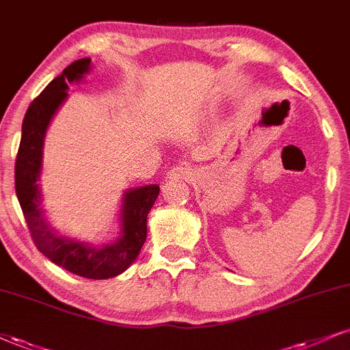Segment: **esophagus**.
I'll return each mask as SVG.
<instances>
[{
    "mask_svg": "<svg viewBox=\"0 0 350 350\" xmlns=\"http://www.w3.org/2000/svg\"><path fill=\"white\" fill-rule=\"evenodd\" d=\"M196 175L195 168L188 163H180V165L172 167L168 170V178H174V180H189Z\"/></svg>",
    "mask_w": 350,
    "mask_h": 350,
    "instance_id": "1",
    "label": "esophagus"
}]
</instances>
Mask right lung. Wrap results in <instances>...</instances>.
Listing matches in <instances>:
<instances>
[{
	"label": "right lung",
	"mask_w": 350,
	"mask_h": 350,
	"mask_svg": "<svg viewBox=\"0 0 350 350\" xmlns=\"http://www.w3.org/2000/svg\"><path fill=\"white\" fill-rule=\"evenodd\" d=\"M90 70V58L71 63L30 103L23 122L19 150L16 157V195L27 222L33 243L40 252L72 274L88 279H109L122 274L139 254L148 237V214L157 200V185L128 189L122 204V235L110 245L97 248L56 234L45 221L38 176L46 128L68 97V84L77 83Z\"/></svg>",
	"instance_id": "right-lung-1"
}]
</instances>
